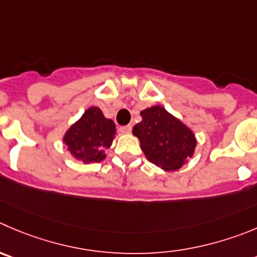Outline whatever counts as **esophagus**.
Wrapping results in <instances>:
<instances>
[{
	"label": "esophagus",
	"mask_w": 257,
	"mask_h": 257,
	"mask_svg": "<svg viewBox=\"0 0 257 257\" xmlns=\"http://www.w3.org/2000/svg\"><path fill=\"white\" fill-rule=\"evenodd\" d=\"M131 130H133V126H131V124H127V126L119 127V133H122V134H130Z\"/></svg>",
	"instance_id": "34e87169"
}]
</instances>
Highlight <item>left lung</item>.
Wrapping results in <instances>:
<instances>
[{
    "label": "left lung",
    "instance_id": "left-lung-1",
    "mask_svg": "<svg viewBox=\"0 0 257 257\" xmlns=\"http://www.w3.org/2000/svg\"><path fill=\"white\" fill-rule=\"evenodd\" d=\"M140 114L143 121L134 126L133 134L146 159L167 172L180 169L197 146L193 131L161 106L149 107Z\"/></svg>",
    "mask_w": 257,
    "mask_h": 257
}]
</instances>
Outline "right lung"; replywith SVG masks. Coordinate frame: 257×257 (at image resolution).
<instances>
[{"instance_id": "obj_1", "label": "right lung", "mask_w": 257, "mask_h": 257, "mask_svg": "<svg viewBox=\"0 0 257 257\" xmlns=\"http://www.w3.org/2000/svg\"><path fill=\"white\" fill-rule=\"evenodd\" d=\"M116 135V124L106 118L98 107H89L83 116L69 127L63 141L69 153L83 163H99L106 158Z\"/></svg>"}]
</instances>
